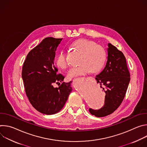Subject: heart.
<instances>
[{
	"instance_id": "1",
	"label": "heart",
	"mask_w": 147,
	"mask_h": 147,
	"mask_svg": "<svg viewBox=\"0 0 147 147\" xmlns=\"http://www.w3.org/2000/svg\"><path fill=\"white\" fill-rule=\"evenodd\" d=\"M71 46L81 55L78 62L80 65L69 70V78L84 76L90 71L92 73H95L103 67L107 61V53L102 47L87 39H78L73 42ZM56 64L60 69L67 68L68 62L65 51L61 50L58 53L56 57Z\"/></svg>"
}]
</instances>
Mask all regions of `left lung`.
Returning <instances> with one entry per match:
<instances>
[{
  "label": "left lung",
  "mask_w": 147,
  "mask_h": 147,
  "mask_svg": "<svg viewBox=\"0 0 147 147\" xmlns=\"http://www.w3.org/2000/svg\"><path fill=\"white\" fill-rule=\"evenodd\" d=\"M108 60L104 69L95 79L106 95L103 107L98 110L91 108V114L96 117H104L115 112L121 105L126 93L130 75L123 53L116 47L108 44Z\"/></svg>",
  "instance_id": "obj_1"
}]
</instances>
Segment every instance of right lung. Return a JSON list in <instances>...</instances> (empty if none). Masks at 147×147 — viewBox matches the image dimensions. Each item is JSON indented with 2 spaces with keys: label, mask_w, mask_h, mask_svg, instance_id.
I'll return each mask as SVG.
<instances>
[{
  "label": "right lung",
  "mask_w": 147,
  "mask_h": 147,
  "mask_svg": "<svg viewBox=\"0 0 147 147\" xmlns=\"http://www.w3.org/2000/svg\"><path fill=\"white\" fill-rule=\"evenodd\" d=\"M63 38L48 37L27 55L22 69L27 96L32 107L45 115L59 112L72 91L71 81L63 82L58 88L55 83L62 82L65 77L57 74L54 65L55 52Z\"/></svg>",
  "instance_id": "1"
}]
</instances>
